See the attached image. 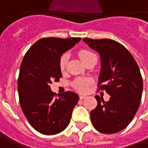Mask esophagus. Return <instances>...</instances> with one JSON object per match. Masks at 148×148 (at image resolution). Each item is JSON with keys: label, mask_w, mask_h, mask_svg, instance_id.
<instances>
[{"label": "esophagus", "mask_w": 148, "mask_h": 148, "mask_svg": "<svg viewBox=\"0 0 148 148\" xmlns=\"http://www.w3.org/2000/svg\"><path fill=\"white\" fill-rule=\"evenodd\" d=\"M79 99L81 100L84 99H86V96H85V95H80V96H79Z\"/></svg>", "instance_id": "obj_1"}]
</instances>
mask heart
I'll use <instances>...</instances> for the list:
<instances>
[{"instance_id": "1", "label": "heart", "mask_w": 148, "mask_h": 148, "mask_svg": "<svg viewBox=\"0 0 148 148\" xmlns=\"http://www.w3.org/2000/svg\"><path fill=\"white\" fill-rule=\"evenodd\" d=\"M77 53H78L79 58H81V60L84 63L86 61H88L90 58L95 57V53L91 52L89 49H81L78 51ZM67 60H68V56L66 53L62 54L59 58V60H58V67H59L61 72H63L66 69ZM89 86H90V81L87 80V79H84V78H78L72 83L73 88L77 91L81 92V93H84V92L87 91L88 88H89Z\"/></svg>"}]
</instances>
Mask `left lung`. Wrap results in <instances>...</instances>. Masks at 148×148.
Returning a JSON list of instances; mask_svg holds the SVG:
<instances>
[{
  "label": "left lung",
  "mask_w": 148,
  "mask_h": 148,
  "mask_svg": "<svg viewBox=\"0 0 148 148\" xmlns=\"http://www.w3.org/2000/svg\"><path fill=\"white\" fill-rule=\"evenodd\" d=\"M83 40L100 54L99 90L110 95L108 102L95 96L98 105L90 112L91 122L100 133H117L131 122L139 108L143 88L139 67L127 49L116 40Z\"/></svg>",
  "instance_id": "obj_1"
}]
</instances>
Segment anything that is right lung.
I'll return each instance as SVG.
<instances>
[{"instance_id": "1", "label": "right lung", "mask_w": 148, "mask_h": 148, "mask_svg": "<svg viewBox=\"0 0 148 148\" xmlns=\"http://www.w3.org/2000/svg\"><path fill=\"white\" fill-rule=\"evenodd\" d=\"M81 38H41L32 45L21 63L18 92L21 108L27 121L36 131L56 134L67 127L78 95L67 91L54 98L52 81H58L62 73L58 60L62 53Z\"/></svg>"}]
</instances>
